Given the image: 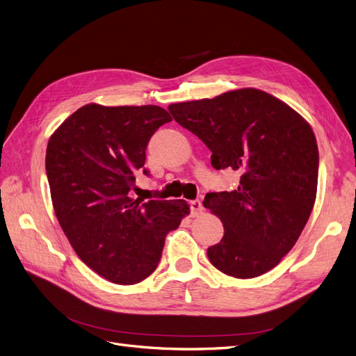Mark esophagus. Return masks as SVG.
<instances>
[{
    "label": "esophagus",
    "instance_id": "obj_1",
    "mask_svg": "<svg viewBox=\"0 0 356 356\" xmlns=\"http://www.w3.org/2000/svg\"><path fill=\"white\" fill-rule=\"evenodd\" d=\"M191 209H192V216H200L204 211V207L200 200L191 201Z\"/></svg>",
    "mask_w": 356,
    "mask_h": 356
}]
</instances>
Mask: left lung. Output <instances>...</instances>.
Here are the masks:
<instances>
[{
    "label": "left lung",
    "instance_id": "8db88e82",
    "mask_svg": "<svg viewBox=\"0 0 356 356\" xmlns=\"http://www.w3.org/2000/svg\"><path fill=\"white\" fill-rule=\"evenodd\" d=\"M168 111L213 152L214 168L241 175L238 189L207 193L202 202L225 227L207 251L211 264L238 279L270 271L299 239L317 196L318 147L309 123L255 88L171 104Z\"/></svg>",
    "mask_w": 356,
    "mask_h": 356
}]
</instances>
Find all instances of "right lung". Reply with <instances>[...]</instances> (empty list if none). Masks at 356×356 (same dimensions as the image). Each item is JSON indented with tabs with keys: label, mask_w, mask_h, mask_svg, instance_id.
<instances>
[{
	"label": "right lung",
	"mask_w": 356,
	"mask_h": 356,
	"mask_svg": "<svg viewBox=\"0 0 356 356\" xmlns=\"http://www.w3.org/2000/svg\"><path fill=\"white\" fill-rule=\"evenodd\" d=\"M168 122L171 115L158 105L92 102L65 118L48 140L45 168L60 226L77 257L115 284H135L152 274L167 233L191 213L185 200L130 198L147 145Z\"/></svg>",
	"instance_id": "add662e5"
}]
</instances>
